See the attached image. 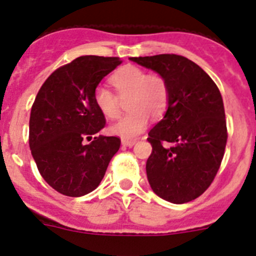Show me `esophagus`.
<instances>
[{
	"label": "esophagus",
	"mask_w": 256,
	"mask_h": 256,
	"mask_svg": "<svg viewBox=\"0 0 256 256\" xmlns=\"http://www.w3.org/2000/svg\"><path fill=\"white\" fill-rule=\"evenodd\" d=\"M121 142H122L124 146H132L135 142H136V140L134 139H122L121 140Z\"/></svg>",
	"instance_id": "1"
}]
</instances>
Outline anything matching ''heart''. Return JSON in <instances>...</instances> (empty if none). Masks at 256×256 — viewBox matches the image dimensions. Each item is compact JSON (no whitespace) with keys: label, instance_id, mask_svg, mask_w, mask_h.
<instances>
[{"label":"heart","instance_id":"heart-1","mask_svg":"<svg viewBox=\"0 0 256 256\" xmlns=\"http://www.w3.org/2000/svg\"><path fill=\"white\" fill-rule=\"evenodd\" d=\"M111 84L117 94L106 86H98L94 92V103L103 116L114 120L121 114L120 98L128 96L126 107L130 112L108 128L114 135L132 139L145 130L149 116L156 118L167 110L170 86L160 74H148L138 66L128 65L112 75Z\"/></svg>","mask_w":256,"mask_h":256}]
</instances>
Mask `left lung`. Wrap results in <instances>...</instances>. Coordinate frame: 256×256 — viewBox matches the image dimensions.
Instances as JSON below:
<instances>
[{"label":"left lung","instance_id":"obj_1","mask_svg":"<svg viewBox=\"0 0 256 256\" xmlns=\"http://www.w3.org/2000/svg\"><path fill=\"white\" fill-rule=\"evenodd\" d=\"M130 60L156 71L170 86L167 112L148 134L149 185L167 202H191L210 186L224 156L228 134L220 89L206 71L184 56Z\"/></svg>","mask_w":256,"mask_h":256}]
</instances>
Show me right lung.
Segmentation results:
<instances>
[{
	"mask_svg": "<svg viewBox=\"0 0 256 256\" xmlns=\"http://www.w3.org/2000/svg\"><path fill=\"white\" fill-rule=\"evenodd\" d=\"M118 57L82 56L43 82L32 106L29 146L46 182L66 196L98 188L121 145L118 136L93 135L106 126L94 103L100 80L121 65Z\"/></svg>",
	"mask_w": 256,
	"mask_h": 256,
	"instance_id": "right-lung-1",
	"label": "right lung"
}]
</instances>
